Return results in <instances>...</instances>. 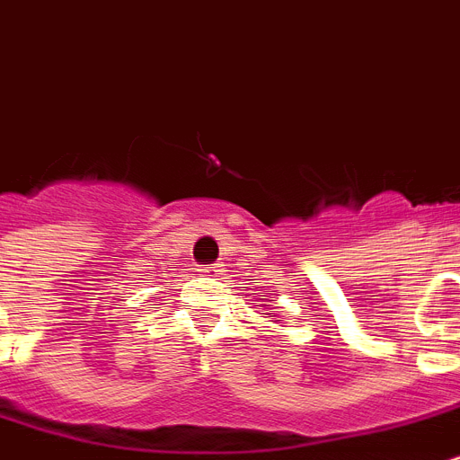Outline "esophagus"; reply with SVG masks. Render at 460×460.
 I'll list each match as a JSON object with an SVG mask.
<instances>
[{
	"label": "esophagus",
	"mask_w": 460,
	"mask_h": 460,
	"mask_svg": "<svg viewBox=\"0 0 460 460\" xmlns=\"http://www.w3.org/2000/svg\"><path fill=\"white\" fill-rule=\"evenodd\" d=\"M200 271L208 273V276H222L224 264H210V266H203V269H200Z\"/></svg>",
	"instance_id": "obj_1"
}]
</instances>
